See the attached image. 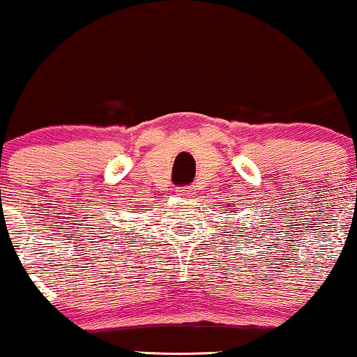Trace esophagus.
Here are the masks:
<instances>
[{"label":"esophagus","instance_id":"esophagus-1","mask_svg":"<svg viewBox=\"0 0 357 357\" xmlns=\"http://www.w3.org/2000/svg\"><path fill=\"white\" fill-rule=\"evenodd\" d=\"M179 193L183 195V197H186V198H190V197H193V195H197V186H193V185H188V186H181L179 188Z\"/></svg>","mask_w":357,"mask_h":357}]
</instances>
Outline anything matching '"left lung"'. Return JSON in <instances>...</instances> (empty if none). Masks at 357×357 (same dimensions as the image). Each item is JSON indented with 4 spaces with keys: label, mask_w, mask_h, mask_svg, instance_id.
Returning <instances> with one entry per match:
<instances>
[{
    "label": "left lung",
    "mask_w": 357,
    "mask_h": 357,
    "mask_svg": "<svg viewBox=\"0 0 357 357\" xmlns=\"http://www.w3.org/2000/svg\"><path fill=\"white\" fill-rule=\"evenodd\" d=\"M223 211H225V213H229V211H227V210H223ZM234 211H237V210H234ZM242 232H244V230H242Z\"/></svg>",
    "instance_id": "1"
}]
</instances>
